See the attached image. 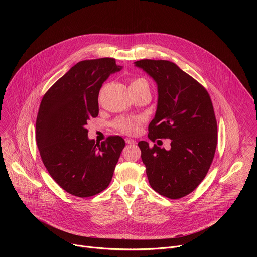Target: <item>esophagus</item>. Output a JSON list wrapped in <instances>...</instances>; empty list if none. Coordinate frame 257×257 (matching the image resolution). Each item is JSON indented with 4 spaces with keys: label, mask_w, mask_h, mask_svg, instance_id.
<instances>
[{
    "label": "esophagus",
    "mask_w": 257,
    "mask_h": 257,
    "mask_svg": "<svg viewBox=\"0 0 257 257\" xmlns=\"http://www.w3.org/2000/svg\"><path fill=\"white\" fill-rule=\"evenodd\" d=\"M126 143L127 144H132V145H134V144H136V141L135 140H133V139H131V138H126Z\"/></svg>",
    "instance_id": "34e87169"
}]
</instances>
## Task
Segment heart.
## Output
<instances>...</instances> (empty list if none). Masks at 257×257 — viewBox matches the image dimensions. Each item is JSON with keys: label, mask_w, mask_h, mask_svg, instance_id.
Here are the masks:
<instances>
[{"label": "heart", "mask_w": 257, "mask_h": 257, "mask_svg": "<svg viewBox=\"0 0 257 257\" xmlns=\"http://www.w3.org/2000/svg\"><path fill=\"white\" fill-rule=\"evenodd\" d=\"M146 82L143 78H135L131 81L130 83V87L139 85V84H143ZM141 119L140 118H135V117H120L118 119L115 120L114 122V126L116 129H118L119 131L126 133V134H135L138 130V126L140 123Z\"/></svg>", "instance_id": "1"}]
</instances>
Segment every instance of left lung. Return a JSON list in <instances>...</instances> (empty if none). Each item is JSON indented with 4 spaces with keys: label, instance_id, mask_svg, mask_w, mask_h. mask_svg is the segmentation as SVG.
Masks as SVG:
<instances>
[{
    "label": "left lung",
    "instance_id": "1",
    "mask_svg": "<svg viewBox=\"0 0 257 257\" xmlns=\"http://www.w3.org/2000/svg\"><path fill=\"white\" fill-rule=\"evenodd\" d=\"M142 69L158 86V105L149 126V138L171 139L166 151L139 141L141 159L152 188L178 199L191 193L206 176L214 157L217 126L206 89L175 63L140 60Z\"/></svg>",
    "mask_w": 257,
    "mask_h": 257
}]
</instances>
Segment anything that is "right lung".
Returning <instances> with one entry per match:
<instances>
[{
	"instance_id": "right-lung-1",
	"label": "right lung",
	"mask_w": 257,
	"mask_h": 257,
	"mask_svg": "<svg viewBox=\"0 0 257 257\" xmlns=\"http://www.w3.org/2000/svg\"><path fill=\"white\" fill-rule=\"evenodd\" d=\"M122 68L113 58L81 61L42 99L35 128L43 163L57 184L74 196L89 197L104 190L125 148L120 136L97 144L85 128L98 115L102 83Z\"/></svg>"
}]
</instances>
